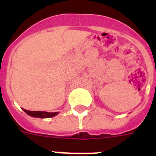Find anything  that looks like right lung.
<instances>
[{
    "label": "right lung",
    "mask_w": 156,
    "mask_h": 156,
    "mask_svg": "<svg viewBox=\"0 0 156 156\" xmlns=\"http://www.w3.org/2000/svg\"><path fill=\"white\" fill-rule=\"evenodd\" d=\"M23 111L32 117H36V118H51V117L55 116L58 114V112H41V111H28L27 109L23 108Z\"/></svg>",
    "instance_id": "1"
}]
</instances>
